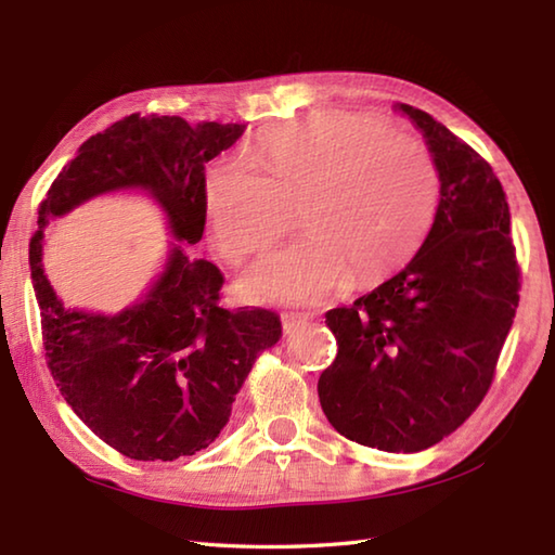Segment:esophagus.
<instances>
[{"label":"esophagus","mask_w":555,"mask_h":555,"mask_svg":"<svg viewBox=\"0 0 555 555\" xmlns=\"http://www.w3.org/2000/svg\"><path fill=\"white\" fill-rule=\"evenodd\" d=\"M281 322H284V334H293L298 332L300 326H305L310 322V314L305 312H284L281 314Z\"/></svg>","instance_id":"1"}]
</instances>
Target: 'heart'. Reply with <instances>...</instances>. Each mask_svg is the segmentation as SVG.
<instances>
[{
    "instance_id": "b5f03b06",
    "label": "heart",
    "mask_w": 555,
    "mask_h": 555,
    "mask_svg": "<svg viewBox=\"0 0 555 555\" xmlns=\"http://www.w3.org/2000/svg\"><path fill=\"white\" fill-rule=\"evenodd\" d=\"M257 162L219 159L203 199L219 250L245 259L296 221L308 233L250 267L243 288L262 302H312L348 271L379 276L415 250L439 207L431 155L391 126L358 114H317L262 138Z\"/></svg>"
}]
</instances>
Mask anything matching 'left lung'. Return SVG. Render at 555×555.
Returning <instances> with one entry per match:
<instances>
[{"instance_id":"1","label":"left lung","mask_w":555,"mask_h":555,"mask_svg":"<svg viewBox=\"0 0 555 555\" xmlns=\"http://www.w3.org/2000/svg\"><path fill=\"white\" fill-rule=\"evenodd\" d=\"M439 169L427 238L391 279L326 312L338 344L317 391L346 439L417 453L485 400L520 302L511 209L491 164L427 112L396 104Z\"/></svg>"}]
</instances>
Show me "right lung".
I'll use <instances>...</instances> for the list:
<instances>
[{"instance_id":"add662e5","label":"right lung","mask_w":555,"mask_h":555,"mask_svg":"<svg viewBox=\"0 0 555 555\" xmlns=\"http://www.w3.org/2000/svg\"><path fill=\"white\" fill-rule=\"evenodd\" d=\"M243 131V124L131 114L88 138L40 203L28 255L47 367L88 429L131 460L167 463L215 441L259 352L281 338V320L262 308H221V271L176 243L131 308H64L42 269L44 227L98 195L143 191L173 238L195 245L207 219L205 164Z\"/></svg>"}]
</instances>
